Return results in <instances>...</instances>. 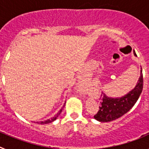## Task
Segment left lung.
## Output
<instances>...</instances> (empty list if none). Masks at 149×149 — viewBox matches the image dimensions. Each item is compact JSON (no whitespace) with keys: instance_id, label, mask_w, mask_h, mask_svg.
Instances as JSON below:
<instances>
[{"instance_id":"obj_1","label":"left lung","mask_w":149,"mask_h":149,"mask_svg":"<svg viewBox=\"0 0 149 149\" xmlns=\"http://www.w3.org/2000/svg\"><path fill=\"white\" fill-rule=\"evenodd\" d=\"M134 54L136 56L135 51ZM143 88V78L142 68L140 70V77L136 86L125 95L121 98H110L104 93L101 105L99 107L98 113L94 116L96 120L101 122H111L122 116L124 114L132 108L141 94Z\"/></svg>"}]
</instances>
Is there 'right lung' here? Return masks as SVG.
<instances>
[{
	"label": "right lung",
	"mask_w": 149,
	"mask_h": 149,
	"mask_svg": "<svg viewBox=\"0 0 149 149\" xmlns=\"http://www.w3.org/2000/svg\"><path fill=\"white\" fill-rule=\"evenodd\" d=\"M63 107H64V106H63ZM62 110H63V108H62L61 110H60V111H59L58 113H56V115L52 117V118H51V119H48V120H45V121H44V122H36V123H39V124H41V125H42V124H48V123H51V122H54V121L56 120V118H57V117H58L59 116H60V114L61 113Z\"/></svg>",
	"instance_id": "1"
}]
</instances>
